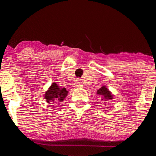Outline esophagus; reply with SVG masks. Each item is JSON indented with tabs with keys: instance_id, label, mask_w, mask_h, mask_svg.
I'll return each instance as SVG.
<instances>
[{
	"instance_id": "esophagus-1",
	"label": "esophagus",
	"mask_w": 156,
	"mask_h": 156,
	"mask_svg": "<svg viewBox=\"0 0 156 156\" xmlns=\"http://www.w3.org/2000/svg\"><path fill=\"white\" fill-rule=\"evenodd\" d=\"M73 86H74L75 87H78V88H80V87H82V83H80V81H76L74 83H73Z\"/></svg>"
}]
</instances>
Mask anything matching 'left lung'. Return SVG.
<instances>
[{"mask_svg": "<svg viewBox=\"0 0 156 156\" xmlns=\"http://www.w3.org/2000/svg\"><path fill=\"white\" fill-rule=\"evenodd\" d=\"M97 94L98 95L102 96L101 101H105V105L107 103V101H111L114 98V95L112 94V93L108 90V89L105 86H103L101 89H98L97 91Z\"/></svg>", "mask_w": 156, "mask_h": 156, "instance_id": "obj_1", "label": "left lung"}]
</instances>
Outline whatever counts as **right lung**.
Returning <instances> with one entry per match:
<instances>
[{
    "label": "right lung",
    "mask_w": 156,
    "mask_h": 156,
    "mask_svg": "<svg viewBox=\"0 0 156 156\" xmlns=\"http://www.w3.org/2000/svg\"><path fill=\"white\" fill-rule=\"evenodd\" d=\"M68 94V91L66 88H61L56 83H52L51 87L45 92L44 99L48 103H58L64 101Z\"/></svg>",
    "instance_id": "right-lung-1"
}]
</instances>
